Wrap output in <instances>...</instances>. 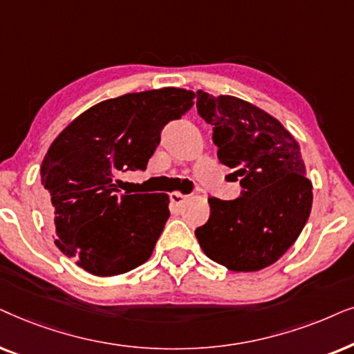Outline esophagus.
I'll return each mask as SVG.
<instances>
[{"mask_svg": "<svg viewBox=\"0 0 354 354\" xmlns=\"http://www.w3.org/2000/svg\"><path fill=\"white\" fill-rule=\"evenodd\" d=\"M169 199H171V204L174 205H181L183 202L187 199L186 194H183V192H173L171 196H169Z\"/></svg>", "mask_w": 354, "mask_h": 354, "instance_id": "1", "label": "esophagus"}]
</instances>
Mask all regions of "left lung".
<instances>
[{"mask_svg": "<svg viewBox=\"0 0 354 354\" xmlns=\"http://www.w3.org/2000/svg\"><path fill=\"white\" fill-rule=\"evenodd\" d=\"M197 113L214 126L220 163L241 178L234 201L209 197L210 216L196 230L202 251L233 272L277 262L303 232L313 207L299 144L279 120L232 95L197 91Z\"/></svg>", "mask_w": 354, "mask_h": 354, "instance_id": "obj_1", "label": "left lung"}]
</instances>
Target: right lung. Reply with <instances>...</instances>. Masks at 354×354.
Listing matches in <instances>:
<instances>
[{"label":"right lung","instance_id":"right-lung-1","mask_svg":"<svg viewBox=\"0 0 354 354\" xmlns=\"http://www.w3.org/2000/svg\"><path fill=\"white\" fill-rule=\"evenodd\" d=\"M194 97L165 87L110 98L79 115L50 145L40 176L55 244L86 272L120 275L152 256L169 216L168 196L121 192L118 178L147 168L162 129Z\"/></svg>","mask_w":354,"mask_h":354}]
</instances>
